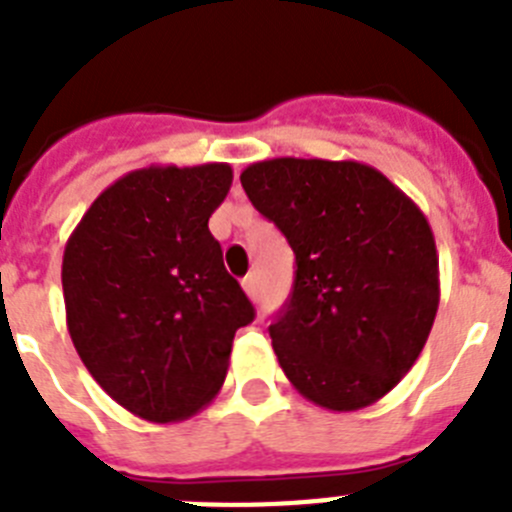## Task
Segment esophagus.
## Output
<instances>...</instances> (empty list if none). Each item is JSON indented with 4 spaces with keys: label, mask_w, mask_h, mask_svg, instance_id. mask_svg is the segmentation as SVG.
<instances>
[{
    "label": "esophagus",
    "mask_w": 512,
    "mask_h": 512,
    "mask_svg": "<svg viewBox=\"0 0 512 512\" xmlns=\"http://www.w3.org/2000/svg\"><path fill=\"white\" fill-rule=\"evenodd\" d=\"M243 289H246V295L251 297V300H256V297H259V282H256V277H253V274H248V277L243 279Z\"/></svg>",
    "instance_id": "1"
}]
</instances>
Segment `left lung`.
<instances>
[{
    "label": "left lung",
    "mask_w": 512,
    "mask_h": 512,
    "mask_svg": "<svg viewBox=\"0 0 512 512\" xmlns=\"http://www.w3.org/2000/svg\"><path fill=\"white\" fill-rule=\"evenodd\" d=\"M241 184L295 251V287L269 325L282 372L333 413L382 400L423 351L441 297L420 207L361 161L269 158Z\"/></svg>",
    "instance_id": "1"
}]
</instances>
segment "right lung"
Returning <instances> with one entry per match:
<instances>
[{"label": "right lung", "mask_w": 512, "mask_h": 512, "mask_svg": "<svg viewBox=\"0 0 512 512\" xmlns=\"http://www.w3.org/2000/svg\"><path fill=\"white\" fill-rule=\"evenodd\" d=\"M228 164L128 171L66 241V325L76 354L117 405L176 423L215 400L235 330L253 320L207 220L228 197Z\"/></svg>", "instance_id": "right-lung-1"}]
</instances>
